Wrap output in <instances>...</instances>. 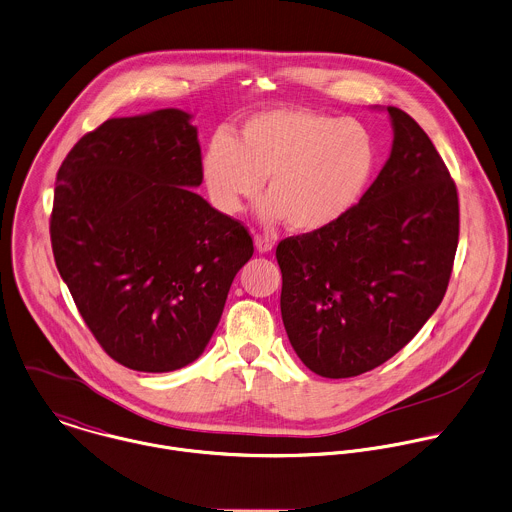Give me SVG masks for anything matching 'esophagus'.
I'll list each match as a JSON object with an SVG mask.
<instances>
[{
  "label": "esophagus",
  "mask_w": 512,
  "mask_h": 512,
  "mask_svg": "<svg viewBox=\"0 0 512 512\" xmlns=\"http://www.w3.org/2000/svg\"><path fill=\"white\" fill-rule=\"evenodd\" d=\"M255 247H257V251L263 255V253H269L271 249H273V243L267 239V237H261V235H255Z\"/></svg>",
  "instance_id": "obj_1"
}]
</instances>
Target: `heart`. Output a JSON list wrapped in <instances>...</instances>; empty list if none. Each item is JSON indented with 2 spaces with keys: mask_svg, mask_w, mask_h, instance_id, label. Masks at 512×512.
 <instances>
[{
  "mask_svg": "<svg viewBox=\"0 0 512 512\" xmlns=\"http://www.w3.org/2000/svg\"><path fill=\"white\" fill-rule=\"evenodd\" d=\"M377 169L373 133L357 119H337L303 107H271L249 115L237 133H215L201 171L211 201L237 215L259 197L265 223L299 233L337 225L363 199Z\"/></svg>",
  "mask_w": 512,
  "mask_h": 512,
  "instance_id": "heart-1",
  "label": "heart"
}]
</instances>
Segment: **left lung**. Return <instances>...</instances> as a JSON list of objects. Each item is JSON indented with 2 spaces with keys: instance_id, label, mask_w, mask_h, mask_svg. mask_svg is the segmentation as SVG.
I'll return each instance as SVG.
<instances>
[{
  "instance_id": "obj_1",
  "label": "left lung",
  "mask_w": 512,
  "mask_h": 512,
  "mask_svg": "<svg viewBox=\"0 0 512 512\" xmlns=\"http://www.w3.org/2000/svg\"><path fill=\"white\" fill-rule=\"evenodd\" d=\"M393 147L337 225L277 245L281 317L313 373L347 379L399 353L441 305L459 243V197L421 125L387 107Z\"/></svg>"
}]
</instances>
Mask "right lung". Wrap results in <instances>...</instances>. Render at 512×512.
I'll return each mask as SVG.
<instances>
[{"instance_id":"add662e5","label":"right lung","mask_w":512,"mask_h":512,"mask_svg":"<svg viewBox=\"0 0 512 512\" xmlns=\"http://www.w3.org/2000/svg\"><path fill=\"white\" fill-rule=\"evenodd\" d=\"M203 181L191 115L113 117L63 159L51 247L85 325L127 369L193 363L253 255L247 229L193 189Z\"/></svg>"}]
</instances>
